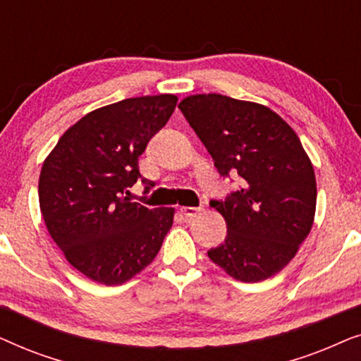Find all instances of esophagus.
<instances>
[{"label":"esophagus","mask_w":361,"mask_h":361,"mask_svg":"<svg viewBox=\"0 0 361 361\" xmlns=\"http://www.w3.org/2000/svg\"><path fill=\"white\" fill-rule=\"evenodd\" d=\"M202 207H182L180 212L182 215L187 216V219H194V216H197L199 214H202Z\"/></svg>","instance_id":"esophagus-1"}]
</instances>
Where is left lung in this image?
<instances>
[{"instance_id": "8db88e82", "label": "left lung", "mask_w": 361, "mask_h": 361, "mask_svg": "<svg viewBox=\"0 0 361 361\" xmlns=\"http://www.w3.org/2000/svg\"><path fill=\"white\" fill-rule=\"evenodd\" d=\"M179 108L220 176L241 177L240 190L210 200L226 221V238L207 255L243 283L271 278L312 228L317 187L307 152L293 128L259 103L204 93Z\"/></svg>"}]
</instances>
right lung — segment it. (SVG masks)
<instances>
[{"instance_id": "1", "label": "right lung", "mask_w": 361, "mask_h": 361, "mask_svg": "<svg viewBox=\"0 0 361 361\" xmlns=\"http://www.w3.org/2000/svg\"><path fill=\"white\" fill-rule=\"evenodd\" d=\"M176 95L126 98L93 110L61 136L44 161L39 205L68 263L100 284L118 286L152 263L174 209L131 202L137 157L169 120ZM146 182V179H142Z\"/></svg>"}]
</instances>
